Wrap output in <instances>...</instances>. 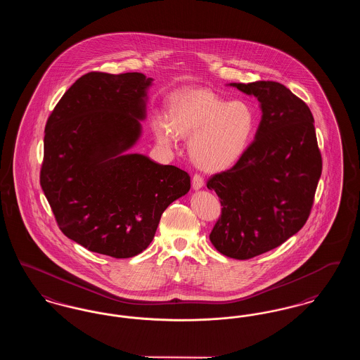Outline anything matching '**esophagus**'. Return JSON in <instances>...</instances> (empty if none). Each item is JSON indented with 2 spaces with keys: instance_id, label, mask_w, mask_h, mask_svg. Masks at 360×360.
<instances>
[{
  "instance_id": "1",
  "label": "esophagus",
  "mask_w": 360,
  "mask_h": 360,
  "mask_svg": "<svg viewBox=\"0 0 360 360\" xmlns=\"http://www.w3.org/2000/svg\"><path fill=\"white\" fill-rule=\"evenodd\" d=\"M191 184H193V188L194 190H198V188H204V176L201 174H194L193 175V179H191Z\"/></svg>"
}]
</instances>
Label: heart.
I'll use <instances>...</instances> for the list:
<instances>
[{
	"mask_svg": "<svg viewBox=\"0 0 360 360\" xmlns=\"http://www.w3.org/2000/svg\"><path fill=\"white\" fill-rule=\"evenodd\" d=\"M169 121L155 117L156 139L172 146L178 137H190L188 153L193 162L207 172H221L244 155L257 127L250 103H228L204 89H186L172 97Z\"/></svg>",
	"mask_w": 360,
	"mask_h": 360,
	"instance_id": "b5f03b06",
	"label": "heart"
}]
</instances>
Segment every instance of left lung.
Returning a JSON list of instances; mask_svg holds the SVG:
<instances>
[{"label":"left lung","instance_id":"left-lung-1","mask_svg":"<svg viewBox=\"0 0 360 360\" xmlns=\"http://www.w3.org/2000/svg\"><path fill=\"white\" fill-rule=\"evenodd\" d=\"M229 85L257 97L262 120L236 165L206 184L223 206L209 239L225 257L245 260L274 250L305 225L323 160L313 115L286 86Z\"/></svg>","mask_w":360,"mask_h":360}]
</instances>
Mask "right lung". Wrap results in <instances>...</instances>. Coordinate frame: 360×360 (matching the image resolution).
Returning a JSON list of instances; mask_svg holds the SVG:
<instances>
[{
    "instance_id": "obj_1",
    "label": "right lung",
    "mask_w": 360,
    "mask_h": 360,
    "mask_svg": "<svg viewBox=\"0 0 360 360\" xmlns=\"http://www.w3.org/2000/svg\"><path fill=\"white\" fill-rule=\"evenodd\" d=\"M153 81L87 72L47 120L40 185L60 231L91 252L140 254L166 207L190 190L188 172L125 153L141 135Z\"/></svg>"
}]
</instances>
